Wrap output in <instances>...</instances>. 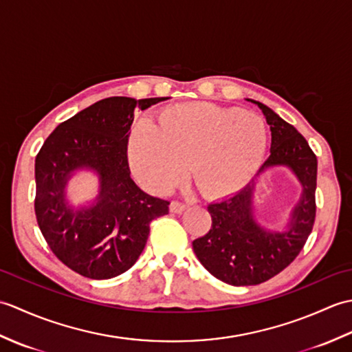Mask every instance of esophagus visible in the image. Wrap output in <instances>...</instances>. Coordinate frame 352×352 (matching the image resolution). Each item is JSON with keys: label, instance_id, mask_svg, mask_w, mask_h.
Segmentation results:
<instances>
[{"label": "esophagus", "instance_id": "obj_1", "mask_svg": "<svg viewBox=\"0 0 352 352\" xmlns=\"http://www.w3.org/2000/svg\"><path fill=\"white\" fill-rule=\"evenodd\" d=\"M169 208H170L172 213H182V212L186 210V208H188V206L183 204V203H178V201H172Z\"/></svg>", "mask_w": 352, "mask_h": 352}]
</instances>
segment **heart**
Listing matches in <instances>:
<instances>
[{
	"label": "heart",
	"mask_w": 352,
	"mask_h": 352,
	"mask_svg": "<svg viewBox=\"0 0 352 352\" xmlns=\"http://www.w3.org/2000/svg\"><path fill=\"white\" fill-rule=\"evenodd\" d=\"M267 140V125L256 113L213 102H188L160 111L154 126L139 124L129 140V159L136 177L154 192L174 188L192 162L199 192L222 198L252 180Z\"/></svg>",
	"instance_id": "heart-1"
}]
</instances>
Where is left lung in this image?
I'll return each mask as SVG.
<instances>
[{
  "label": "left lung",
  "instance_id": "obj_1",
  "mask_svg": "<svg viewBox=\"0 0 352 352\" xmlns=\"http://www.w3.org/2000/svg\"><path fill=\"white\" fill-rule=\"evenodd\" d=\"M246 101L258 106L271 126V155L242 190L208 204L212 228L192 242L201 265L231 286H254L287 267L302 250L316 214L318 160L307 140L272 109L250 98ZM276 167L290 168L303 188L283 230L260 226L253 216V193L259 177Z\"/></svg>",
  "mask_w": 352,
  "mask_h": 352
}]
</instances>
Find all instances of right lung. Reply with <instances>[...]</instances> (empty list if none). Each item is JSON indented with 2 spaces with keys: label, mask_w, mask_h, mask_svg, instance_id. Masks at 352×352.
I'll use <instances>...</instances> for the list:
<instances>
[{
  "label": "right lung",
  "mask_w": 352,
  "mask_h": 352,
  "mask_svg": "<svg viewBox=\"0 0 352 352\" xmlns=\"http://www.w3.org/2000/svg\"><path fill=\"white\" fill-rule=\"evenodd\" d=\"M168 98L110 96L62 122L36 155L37 223L56 257L77 274L109 280L136 263L149 223L169 212V201L148 195L131 180L126 144L134 110ZM80 170L99 178V195L72 206L65 186Z\"/></svg>",
  "instance_id": "right-lung-1"
}]
</instances>
